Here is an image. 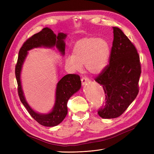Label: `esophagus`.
Masks as SVG:
<instances>
[{
    "label": "esophagus",
    "instance_id": "obj_1",
    "mask_svg": "<svg viewBox=\"0 0 154 154\" xmlns=\"http://www.w3.org/2000/svg\"><path fill=\"white\" fill-rule=\"evenodd\" d=\"M89 79L88 77H83L82 78H81V83H82V84L83 85L86 83L89 82Z\"/></svg>",
    "mask_w": 154,
    "mask_h": 154
}]
</instances>
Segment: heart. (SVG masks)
Returning <instances> with one entry per match:
<instances>
[{
  "instance_id": "1",
  "label": "heart",
  "mask_w": 154,
  "mask_h": 154,
  "mask_svg": "<svg viewBox=\"0 0 154 154\" xmlns=\"http://www.w3.org/2000/svg\"><path fill=\"white\" fill-rule=\"evenodd\" d=\"M110 48L109 43L99 38H86L75 44L73 54L65 59L66 64L72 70L80 71L83 65L91 73H99L109 63Z\"/></svg>"
}]
</instances>
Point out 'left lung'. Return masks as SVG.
<instances>
[{"label":"left lung","mask_w":154,"mask_h":154,"mask_svg":"<svg viewBox=\"0 0 154 154\" xmlns=\"http://www.w3.org/2000/svg\"><path fill=\"white\" fill-rule=\"evenodd\" d=\"M113 33L109 64L94 79L105 94V104L98 110L103 119L117 118L128 109L138 94L142 72L134 45L120 28L113 27Z\"/></svg>","instance_id":"1"}]
</instances>
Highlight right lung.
<instances>
[{"label":"right lung","instance_id":"right-lung-1","mask_svg":"<svg viewBox=\"0 0 154 154\" xmlns=\"http://www.w3.org/2000/svg\"><path fill=\"white\" fill-rule=\"evenodd\" d=\"M66 35L63 33H59L56 35L51 29L44 28L40 32L29 38L23 44L19 51L17 63L15 67L18 96L22 103L24 104L30 116L42 126H55L63 120L67 114V104L68 100L81 88V81L80 77L77 74H68L62 77L57 85L55 103L53 110L47 114H40L34 112L24 99L20 78L22 66L27 55V51L34 48L41 46L51 48L56 45L57 48L63 55L65 48L63 40Z\"/></svg>","mask_w":154,"mask_h":154}]
</instances>
